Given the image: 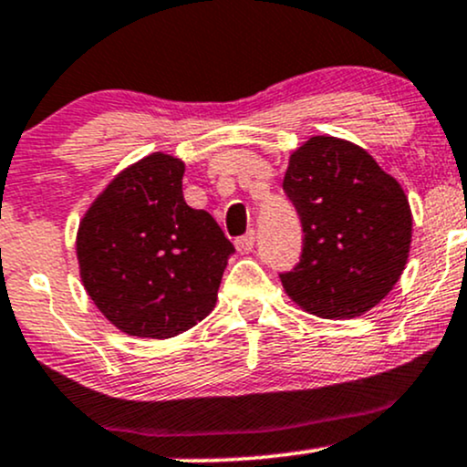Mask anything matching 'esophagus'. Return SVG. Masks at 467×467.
I'll list each match as a JSON object with an SVG mask.
<instances>
[{"label": "esophagus", "mask_w": 467, "mask_h": 467, "mask_svg": "<svg viewBox=\"0 0 467 467\" xmlns=\"http://www.w3.org/2000/svg\"><path fill=\"white\" fill-rule=\"evenodd\" d=\"M254 243H255V235L254 232L240 235V238H235V249H238L240 254H249L254 252Z\"/></svg>", "instance_id": "34e87169"}]
</instances>
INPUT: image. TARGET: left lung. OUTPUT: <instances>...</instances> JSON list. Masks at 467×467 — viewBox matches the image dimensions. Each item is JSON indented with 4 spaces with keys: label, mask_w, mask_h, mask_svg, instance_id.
<instances>
[{
    "label": "left lung",
    "mask_w": 467,
    "mask_h": 467,
    "mask_svg": "<svg viewBox=\"0 0 467 467\" xmlns=\"http://www.w3.org/2000/svg\"><path fill=\"white\" fill-rule=\"evenodd\" d=\"M283 189L303 224V252L280 274L289 298L320 318L379 305L408 263V195L365 149L316 135L289 158Z\"/></svg>",
    "instance_id": "1"
}]
</instances>
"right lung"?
Masks as SVG:
<instances>
[{
  "label": "right lung",
  "mask_w": 467,
  "mask_h": 467,
  "mask_svg": "<svg viewBox=\"0 0 467 467\" xmlns=\"http://www.w3.org/2000/svg\"><path fill=\"white\" fill-rule=\"evenodd\" d=\"M184 162L153 153L124 169L79 223V275L98 309L140 338H171L213 309L235 249L182 195Z\"/></svg>",
  "instance_id": "right-lung-1"
}]
</instances>
